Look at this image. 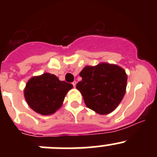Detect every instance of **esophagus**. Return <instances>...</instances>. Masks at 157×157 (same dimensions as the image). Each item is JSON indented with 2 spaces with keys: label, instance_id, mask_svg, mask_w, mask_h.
<instances>
[{
  "label": "esophagus",
  "instance_id": "esophagus-1",
  "mask_svg": "<svg viewBox=\"0 0 157 157\" xmlns=\"http://www.w3.org/2000/svg\"><path fill=\"white\" fill-rule=\"evenodd\" d=\"M72 85H73V86H74V87H75V86H76V82H75V81L73 82H72Z\"/></svg>",
  "mask_w": 157,
  "mask_h": 157
}]
</instances>
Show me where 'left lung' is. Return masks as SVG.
Returning a JSON list of instances; mask_svg holds the SVG:
<instances>
[{
    "label": "left lung",
    "mask_w": 157,
    "mask_h": 157,
    "mask_svg": "<svg viewBox=\"0 0 157 157\" xmlns=\"http://www.w3.org/2000/svg\"><path fill=\"white\" fill-rule=\"evenodd\" d=\"M79 75L82 79L76 89L81 92L87 108L98 114L113 112L125 95L127 75L118 65L100 63L86 66Z\"/></svg>",
    "instance_id": "obj_1"
}]
</instances>
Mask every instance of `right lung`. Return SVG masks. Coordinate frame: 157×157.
Masks as SVG:
<instances>
[{"label":"right lung","instance_id":"obj_1","mask_svg":"<svg viewBox=\"0 0 157 157\" xmlns=\"http://www.w3.org/2000/svg\"><path fill=\"white\" fill-rule=\"evenodd\" d=\"M71 83L59 81L55 75L44 73L28 80L24 88V98L31 109L43 116L52 115L61 108Z\"/></svg>","mask_w":157,"mask_h":157}]
</instances>
